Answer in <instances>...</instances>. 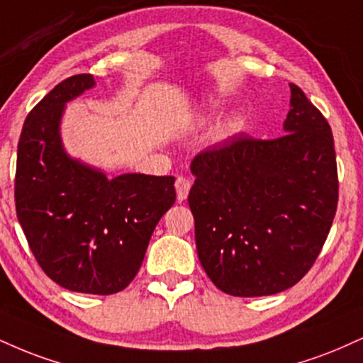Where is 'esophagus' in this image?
<instances>
[{
	"label": "esophagus",
	"mask_w": 363,
	"mask_h": 363,
	"mask_svg": "<svg viewBox=\"0 0 363 363\" xmlns=\"http://www.w3.org/2000/svg\"><path fill=\"white\" fill-rule=\"evenodd\" d=\"M189 189H191V181L187 177H177L176 179V191H177V201H184L187 198V194H189Z\"/></svg>",
	"instance_id": "34e87169"
}]
</instances>
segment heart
Segmentation results:
<instances>
[{"label": "heart", "instance_id": "heart-1", "mask_svg": "<svg viewBox=\"0 0 363 363\" xmlns=\"http://www.w3.org/2000/svg\"><path fill=\"white\" fill-rule=\"evenodd\" d=\"M213 108H215V104H208V106H206V110H204V111H211Z\"/></svg>", "mask_w": 363, "mask_h": 363}]
</instances>
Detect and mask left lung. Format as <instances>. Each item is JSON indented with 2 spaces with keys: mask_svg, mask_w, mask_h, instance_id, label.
<instances>
[{
  "mask_svg": "<svg viewBox=\"0 0 363 363\" xmlns=\"http://www.w3.org/2000/svg\"><path fill=\"white\" fill-rule=\"evenodd\" d=\"M291 86L284 133L245 135L199 152L189 193L198 257L213 284L240 298L270 296L304 277L338 204L331 128Z\"/></svg>",
  "mask_w": 363,
  "mask_h": 363,
  "instance_id": "8db88e82",
  "label": "left lung"
}]
</instances>
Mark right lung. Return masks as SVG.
<instances>
[{"instance_id":"obj_1","label":"right lung","mask_w":363,"mask_h":363,"mask_svg":"<svg viewBox=\"0 0 363 363\" xmlns=\"http://www.w3.org/2000/svg\"><path fill=\"white\" fill-rule=\"evenodd\" d=\"M94 86L91 74H77L30 111L18 142L15 203L43 272L69 291L106 296L137 276L157 223L176 201V179H110L65 152V104Z\"/></svg>"}]
</instances>
